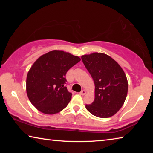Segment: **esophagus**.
Listing matches in <instances>:
<instances>
[{"label": "esophagus", "mask_w": 153, "mask_h": 153, "mask_svg": "<svg viewBox=\"0 0 153 153\" xmlns=\"http://www.w3.org/2000/svg\"><path fill=\"white\" fill-rule=\"evenodd\" d=\"M79 94H81V95H82V96H84V95H85L86 94V91L85 90H82L81 92H79Z\"/></svg>", "instance_id": "obj_1"}]
</instances>
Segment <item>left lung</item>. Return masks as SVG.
I'll list each match as a JSON object with an SVG mask.
<instances>
[{"label": "left lung", "instance_id": "8db88e82", "mask_svg": "<svg viewBox=\"0 0 153 153\" xmlns=\"http://www.w3.org/2000/svg\"><path fill=\"white\" fill-rule=\"evenodd\" d=\"M85 67L94 82V100L86 105L93 115L107 118L115 115L125 102L128 83L121 66L106 54L93 53L82 56Z\"/></svg>", "mask_w": 153, "mask_h": 153}]
</instances>
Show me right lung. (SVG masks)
<instances>
[{"mask_svg": "<svg viewBox=\"0 0 153 153\" xmlns=\"http://www.w3.org/2000/svg\"><path fill=\"white\" fill-rule=\"evenodd\" d=\"M80 60L67 52L54 50L33 63L27 75L26 92L36 109L53 115L67 107L72 94L65 86V75Z\"/></svg>", "mask_w": 153, "mask_h": 153, "instance_id": "obj_1", "label": "right lung"}]
</instances>
